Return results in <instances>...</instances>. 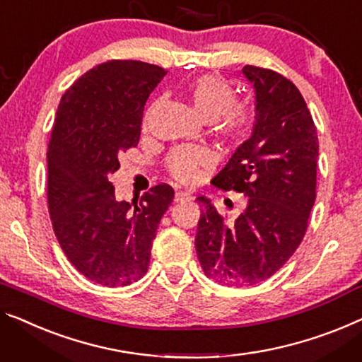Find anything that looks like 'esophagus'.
Segmentation results:
<instances>
[{
	"mask_svg": "<svg viewBox=\"0 0 362 362\" xmlns=\"http://www.w3.org/2000/svg\"><path fill=\"white\" fill-rule=\"evenodd\" d=\"M188 199H192L190 193H188V192H177L174 202L175 203H182V202H188Z\"/></svg>",
	"mask_w": 362,
	"mask_h": 362,
	"instance_id": "esophagus-1",
	"label": "esophagus"
}]
</instances>
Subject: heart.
<instances>
[{
    "label": "heart",
    "instance_id": "b5f03b06",
    "mask_svg": "<svg viewBox=\"0 0 362 362\" xmlns=\"http://www.w3.org/2000/svg\"><path fill=\"white\" fill-rule=\"evenodd\" d=\"M185 95L197 115L204 122H211L216 132L224 138L237 141L249 133L253 120L250 109L237 104L233 86L219 74L208 73L193 78L185 86ZM199 160L202 154L197 151L177 149L167 159V169L174 179L192 182L197 177Z\"/></svg>",
    "mask_w": 362,
    "mask_h": 362
}]
</instances>
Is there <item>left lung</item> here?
I'll return each instance as SVG.
<instances>
[{
	"instance_id": "1",
	"label": "left lung",
	"mask_w": 362,
	"mask_h": 362,
	"mask_svg": "<svg viewBox=\"0 0 362 362\" xmlns=\"http://www.w3.org/2000/svg\"><path fill=\"white\" fill-rule=\"evenodd\" d=\"M242 73L255 89V122L211 183L244 193L247 204L229 221L199 197L195 237L204 274L235 288L273 276L299 247L315 202L319 159L317 128L299 89L272 69L247 64Z\"/></svg>"
}]
</instances>
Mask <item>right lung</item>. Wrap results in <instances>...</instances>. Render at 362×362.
<instances>
[{
  "mask_svg": "<svg viewBox=\"0 0 362 362\" xmlns=\"http://www.w3.org/2000/svg\"><path fill=\"white\" fill-rule=\"evenodd\" d=\"M165 69L112 60L83 74L62 97L48 143V211L64 255L97 284L128 286L148 272L160 218L174 199L156 185L118 202L110 174L141 134L143 110Z\"/></svg>",
  "mask_w": 362,
  "mask_h": 362,
  "instance_id": "add662e5",
  "label": "right lung"
}]
</instances>
